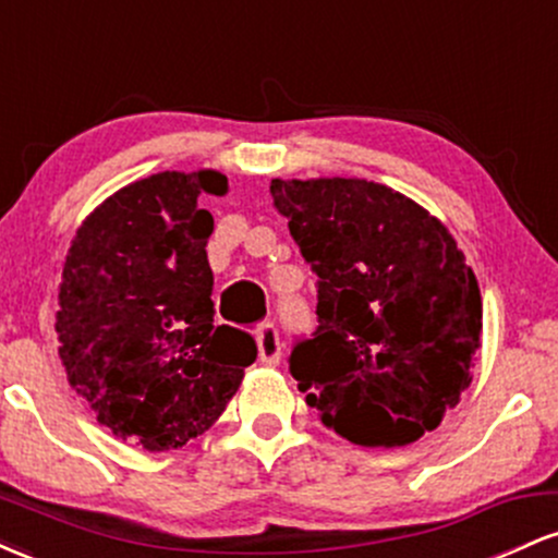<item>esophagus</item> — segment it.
Returning <instances> with one entry per match:
<instances>
[{"mask_svg":"<svg viewBox=\"0 0 558 558\" xmlns=\"http://www.w3.org/2000/svg\"><path fill=\"white\" fill-rule=\"evenodd\" d=\"M257 345H259V362L262 364H278L280 356H283V343H280L278 328L272 323L262 325L259 336H257Z\"/></svg>","mask_w":558,"mask_h":558,"instance_id":"obj_1","label":"esophagus"}]
</instances>
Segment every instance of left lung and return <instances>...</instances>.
<instances>
[{
  "label": "left lung",
  "mask_w": 558,
  "mask_h": 558,
  "mask_svg": "<svg viewBox=\"0 0 558 558\" xmlns=\"http://www.w3.org/2000/svg\"><path fill=\"white\" fill-rule=\"evenodd\" d=\"M317 275V330L291 351L306 403L345 440L407 446L472 383L483 299L438 217L383 183H270Z\"/></svg>",
  "instance_id": "8db88e82"
}]
</instances>
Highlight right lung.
I'll use <instances>...</instances> for the list:
<instances>
[{
	"instance_id": "add662e5",
	"label": "right lung",
	"mask_w": 558,
	"mask_h": 558,
	"mask_svg": "<svg viewBox=\"0 0 558 558\" xmlns=\"http://www.w3.org/2000/svg\"><path fill=\"white\" fill-rule=\"evenodd\" d=\"M226 189L215 170L141 178L83 220L62 267L54 330L68 383L99 425L146 451L209 430L257 360L248 332L215 325V220L198 196Z\"/></svg>"
}]
</instances>
